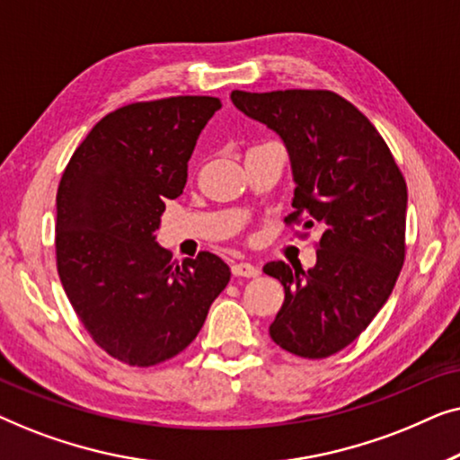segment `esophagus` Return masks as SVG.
<instances>
[{"instance_id": "obj_1", "label": "esophagus", "mask_w": 460, "mask_h": 460, "mask_svg": "<svg viewBox=\"0 0 460 460\" xmlns=\"http://www.w3.org/2000/svg\"><path fill=\"white\" fill-rule=\"evenodd\" d=\"M232 274L244 276V279H255V276L260 274V268H257L255 263L241 261V263H234V266H232Z\"/></svg>"}]
</instances>
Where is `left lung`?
<instances>
[{
	"mask_svg": "<svg viewBox=\"0 0 460 460\" xmlns=\"http://www.w3.org/2000/svg\"><path fill=\"white\" fill-rule=\"evenodd\" d=\"M230 98L287 144L297 186L285 224L320 234L314 268L263 266L285 287L270 337L295 356L329 358L360 337L394 291L406 255V180L375 125L335 92Z\"/></svg>",
	"mask_w": 460,
	"mask_h": 460,
	"instance_id": "1",
	"label": "left lung"
}]
</instances>
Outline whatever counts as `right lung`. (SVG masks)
I'll return each mask as SVG.
<instances>
[{
	"instance_id": "add662e5",
	"label": "right lung",
	"mask_w": 460,
	"mask_h": 460,
	"mask_svg": "<svg viewBox=\"0 0 460 460\" xmlns=\"http://www.w3.org/2000/svg\"><path fill=\"white\" fill-rule=\"evenodd\" d=\"M222 102L173 96L109 112L75 150L56 194V268L93 343L155 367L194 341L230 280L222 257L172 261L155 241L186 186L199 134Z\"/></svg>"
}]
</instances>
